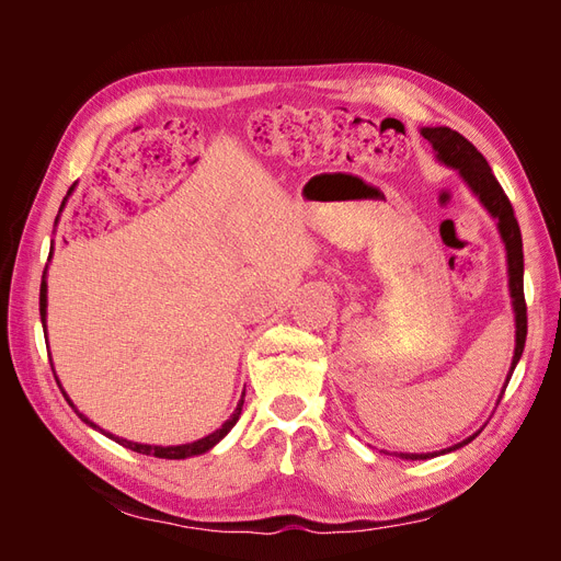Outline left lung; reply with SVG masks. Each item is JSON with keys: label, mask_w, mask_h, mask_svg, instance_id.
Wrapping results in <instances>:
<instances>
[{"label": "left lung", "mask_w": 561, "mask_h": 561, "mask_svg": "<svg viewBox=\"0 0 561 561\" xmlns=\"http://www.w3.org/2000/svg\"><path fill=\"white\" fill-rule=\"evenodd\" d=\"M421 135L426 138L435 154L437 161H443L449 168H456L461 178L466 180V184L472 190V194L482 201V206L491 213V217L499 219V231L501 239L505 243V252H507V285H511V297H513V309H515V355H513V365L511 371H507V381H511L513 371L522 358L524 351V342H526V301H524V252H522V231L517 225V217L513 210L511 198L505 196L503 186L499 184V180L491 173V168L486 163V159L474 149L472 142H468L461 133H456L447 126H435V128H421ZM505 393V390H503ZM503 398V396H501ZM478 435V433H474ZM472 435V437H474ZM472 437L463 439L449 449L443 451H433V454H400L402 458H410V461H423V458H433L439 454L454 451L458 447L468 445Z\"/></svg>", "instance_id": "1"}]
</instances>
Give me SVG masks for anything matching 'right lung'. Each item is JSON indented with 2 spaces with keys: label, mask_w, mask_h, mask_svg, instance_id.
I'll use <instances>...</instances> for the list:
<instances>
[{
  "label": "right lung",
  "mask_w": 561,
  "mask_h": 561,
  "mask_svg": "<svg viewBox=\"0 0 561 561\" xmlns=\"http://www.w3.org/2000/svg\"><path fill=\"white\" fill-rule=\"evenodd\" d=\"M72 192V190H70ZM39 313H42V325L46 328V280L42 278V290H39ZM54 369V367H50ZM58 381V379H56ZM60 386V383H58ZM60 390H62V386H60ZM62 396H65V400L70 402V407L72 410L79 414V419L83 421V423H89L91 428H95V431H100V433H105L103 428H98L93 421H89L87 416H83L77 407L72 404V400L67 398V393L62 390ZM245 396V393H243ZM241 410H243V398L239 400V404H236V410H233V414L222 423V428H217L215 433H210V435H206V437H201V439H196V443H190V445H178V447H157V445H138V443H128V439H124V437H114L112 433H105L110 439H114V443H118V445H124V447H128V449H133V451H138V454H147V456H157V458H190V456H198V454H206L208 449H213L219 439H222L233 426H236V421H239V416H241Z\"/></svg>",
  "instance_id": "add662e5"
}]
</instances>
